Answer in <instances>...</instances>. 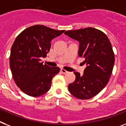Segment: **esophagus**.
<instances>
[{"mask_svg": "<svg viewBox=\"0 0 126 126\" xmlns=\"http://www.w3.org/2000/svg\"><path fill=\"white\" fill-rule=\"evenodd\" d=\"M61 72H62L63 74H66L68 73V72L66 71V70H65V69H63V68H61Z\"/></svg>", "mask_w": 126, "mask_h": 126, "instance_id": "esophagus-1", "label": "esophagus"}]
</instances>
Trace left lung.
Returning <instances> with one entry per match:
<instances>
[{"mask_svg":"<svg viewBox=\"0 0 126 126\" xmlns=\"http://www.w3.org/2000/svg\"><path fill=\"white\" fill-rule=\"evenodd\" d=\"M65 34L79 41L78 55L87 65L83 75L74 72L76 79L68 85V91L78 99L91 98L106 86L113 71L114 55L110 41L104 32L91 27Z\"/></svg>","mask_w":126,"mask_h":126,"instance_id":"obj_1","label":"left lung"}]
</instances>
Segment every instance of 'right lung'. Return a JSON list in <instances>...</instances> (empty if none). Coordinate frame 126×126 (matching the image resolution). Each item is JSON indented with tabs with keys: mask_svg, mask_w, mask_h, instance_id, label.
<instances>
[{
	"mask_svg": "<svg viewBox=\"0 0 126 126\" xmlns=\"http://www.w3.org/2000/svg\"><path fill=\"white\" fill-rule=\"evenodd\" d=\"M64 32L34 25L16 37L10 52V69L16 85L25 94L37 97L50 90L52 78L60 68L43 65L41 59L47 57L51 41Z\"/></svg>",
	"mask_w": 126,
	"mask_h": 126,
	"instance_id": "right-lung-1",
	"label": "right lung"
}]
</instances>
